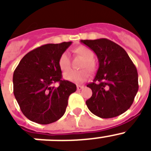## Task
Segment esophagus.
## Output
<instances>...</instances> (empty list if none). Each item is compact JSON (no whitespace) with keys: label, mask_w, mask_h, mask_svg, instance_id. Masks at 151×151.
<instances>
[{"label":"esophagus","mask_w":151,"mask_h":151,"mask_svg":"<svg viewBox=\"0 0 151 151\" xmlns=\"http://www.w3.org/2000/svg\"><path fill=\"white\" fill-rule=\"evenodd\" d=\"M84 88V86H82V85H77V90L78 91H80L81 89H82Z\"/></svg>","instance_id":"1"}]
</instances>
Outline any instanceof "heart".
Instances as JSON below:
<instances>
[{
    "mask_svg": "<svg viewBox=\"0 0 151 151\" xmlns=\"http://www.w3.org/2000/svg\"><path fill=\"white\" fill-rule=\"evenodd\" d=\"M75 52L82 57L85 60L82 63L81 69H87L90 73H94L97 69V63L94 60V52L91 48L85 46H80L75 49ZM59 66L61 70L67 71L70 69L71 62L68 52H63L59 58ZM65 79L75 83H82L88 78V73L86 69H82L79 71L69 70L63 74Z\"/></svg>",
    "mask_w": 151,
    "mask_h": 151,
    "instance_id": "heart-1",
    "label": "heart"
}]
</instances>
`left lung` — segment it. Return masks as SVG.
<instances>
[{"instance_id":"8db88e82","label":"left lung","mask_w":151,"mask_h":151,"mask_svg":"<svg viewBox=\"0 0 151 151\" xmlns=\"http://www.w3.org/2000/svg\"><path fill=\"white\" fill-rule=\"evenodd\" d=\"M94 52L99 68L93 82L87 85L92 96L86 105L101 118L116 117L132 104L138 90V71L125 50L106 38L81 40Z\"/></svg>"}]
</instances>
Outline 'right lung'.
Instances as JSON below:
<instances>
[{"label":"right lung","instance_id":"add662e5","mask_svg":"<svg viewBox=\"0 0 151 151\" xmlns=\"http://www.w3.org/2000/svg\"><path fill=\"white\" fill-rule=\"evenodd\" d=\"M71 41L47 44L22 57L13 73V94L29 120L47 125L63 116L69 95L76 85L62 79L59 58ZM59 84L55 87V83Z\"/></svg>","mask_w":151,"mask_h":151}]
</instances>
